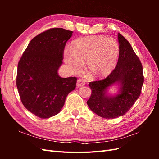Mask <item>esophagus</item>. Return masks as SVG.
<instances>
[{
  "instance_id": "obj_1",
  "label": "esophagus",
  "mask_w": 159,
  "mask_h": 159,
  "mask_svg": "<svg viewBox=\"0 0 159 159\" xmlns=\"http://www.w3.org/2000/svg\"><path fill=\"white\" fill-rule=\"evenodd\" d=\"M84 84H85V81L83 80L80 79V80H78V81H77L76 85H77V87H78V88L80 87V86L84 85Z\"/></svg>"
}]
</instances>
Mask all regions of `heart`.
<instances>
[{"label": "heart", "instance_id": "1", "mask_svg": "<svg viewBox=\"0 0 159 159\" xmlns=\"http://www.w3.org/2000/svg\"><path fill=\"white\" fill-rule=\"evenodd\" d=\"M119 44L113 38L90 36L76 39L71 43L70 52L64 53V60L69 70L78 73L86 61V70L92 78L108 75L116 64Z\"/></svg>", "mask_w": 159, "mask_h": 159}]
</instances>
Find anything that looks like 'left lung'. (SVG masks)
Listing matches in <instances>:
<instances>
[{
	"label": "left lung",
	"mask_w": 159,
	"mask_h": 159,
	"mask_svg": "<svg viewBox=\"0 0 159 159\" xmlns=\"http://www.w3.org/2000/svg\"><path fill=\"white\" fill-rule=\"evenodd\" d=\"M119 59L116 67L106 78L89 84L91 94L87 103L90 109L101 117L114 119L122 116L131 108L141 93L144 82L143 66L130 43L118 33ZM121 85L120 93L107 95L109 86Z\"/></svg>",
	"instance_id": "8db88e82"
}]
</instances>
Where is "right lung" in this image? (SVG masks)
Segmentation results:
<instances>
[{
  "mask_svg": "<svg viewBox=\"0 0 159 159\" xmlns=\"http://www.w3.org/2000/svg\"><path fill=\"white\" fill-rule=\"evenodd\" d=\"M72 31L53 28L35 36L18 64L16 86L22 104L36 116L47 119L58 113L78 78L57 74L66 42Z\"/></svg>",
  "mask_w": 159,
  "mask_h": 159,
  "instance_id": "obj_1",
  "label": "right lung"
}]
</instances>
